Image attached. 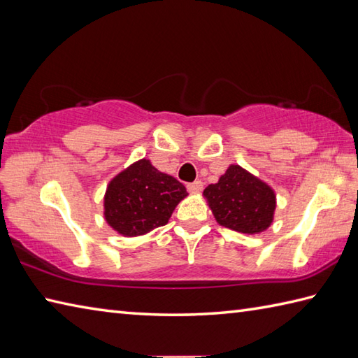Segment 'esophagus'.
I'll return each mask as SVG.
<instances>
[{
	"instance_id": "obj_1",
	"label": "esophagus",
	"mask_w": 358,
	"mask_h": 358,
	"mask_svg": "<svg viewBox=\"0 0 358 358\" xmlns=\"http://www.w3.org/2000/svg\"><path fill=\"white\" fill-rule=\"evenodd\" d=\"M187 191L191 194H200L203 191V181L196 180L194 183H189L187 185Z\"/></svg>"
}]
</instances>
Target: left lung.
Instances as JSON below:
<instances>
[{"label": "left lung", "mask_w": 358, "mask_h": 358, "mask_svg": "<svg viewBox=\"0 0 358 358\" xmlns=\"http://www.w3.org/2000/svg\"><path fill=\"white\" fill-rule=\"evenodd\" d=\"M217 223L241 234L264 232L273 222V189L238 164H231L215 185L203 191Z\"/></svg>", "instance_id": "left-lung-1"}]
</instances>
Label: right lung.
Returning a JSON list of instances; mask_svg holds the SVG:
<instances>
[{
	"label": "right lung",
	"instance_id": "1",
	"mask_svg": "<svg viewBox=\"0 0 358 358\" xmlns=\"http://www.w3.org/2000/svg\"><path fill=\"white\" fill-rule=\"evenodd\" d=\"M186 187L141 158L115 175L104 194V220L123 237H138L164 226Z\"/></svg>",
	"mask_w": 358,
	"mask_h": 358
}]
</instances>
